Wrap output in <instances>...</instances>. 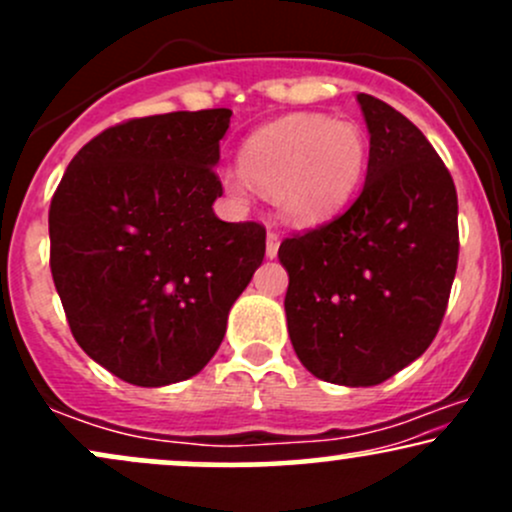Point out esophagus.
Segmentation results:
<instances>
[{"instance_id":"obj_1","label":"esophagus","mask_w":512,"mask_h":512,"mask_svg":"<svg viewBox=\"0 0 512 512\" xmlns=\"http://www.w3.org/2000/svg\"><path fill=\"white\" fill-rule=\"evenodd\" d=\"M279 243H281L279 233L269 231V233H267V257H269V260H274L276 252H279Z\"/></svg>"}]
</instances>
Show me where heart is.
I'll return each instance as SVG.
<instances>
[{"instance_id":"b5f03b06","label":"heart","mask_w":512,"mask_h":512,"mask_svg":"<svg viewBox=\"0 0 512 512\" xmlns=\"http://www.w3.org/2000/svg\"><path fill=\"white\" fill-rule=\"evenodd\" d=\"M368 166L361 127L325 115H289L252 132L240 149V169L223 173V190L236 202L252 185L274 197L296 226H315L354 197Z\"/></svg>"}]
</instances>
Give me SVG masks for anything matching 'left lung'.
<instances>
[{"label": "left lung", "mask_w": 512, "mask_h": 512, "mask_svg": "<svg viewBox=\"0 0 512 512\" xmlns=\"http://www.w3.org/2000/svg\"><path fill=\"white\" fill-rule=\"evenodd\" d=\"M370 134L366 185L330 223L286 238V322L315 378L385 383L436 339L457 272V192L421 129L356 96Z\"/></svg>", "instance_id": "8db88e82"}]
</instances>
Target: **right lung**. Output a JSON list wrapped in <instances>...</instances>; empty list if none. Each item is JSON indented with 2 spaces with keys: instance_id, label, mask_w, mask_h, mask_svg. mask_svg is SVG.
<instances>
[{
  "instance_id": "right-lung-1",
  "label": "right lung",
  "mask_w": 512,
  "mask_h": 512,
  "mask_svg": "<svg viewBox=\"0 0 512 512\" xmlns=\"http://www.w3.org/2000/svg\"><path fill=\"white\" fill-rule=\"evenodd\" d=\"M231 110L127 120L69 163L50 204V269L81 349L125 383L192 378L264 260L262 223H226L219 142Z\"/></svg>"
}]
</instances>
